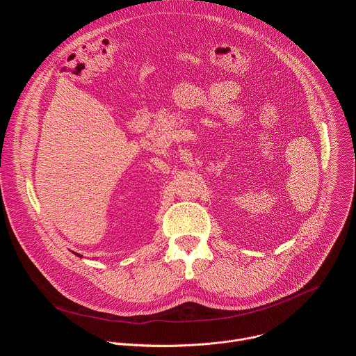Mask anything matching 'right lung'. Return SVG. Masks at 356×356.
Instances as JSON below:
<instances>
[{"instance_id": "right-lung-1", "label": "right lung", "mask_w": 356, "mask_h": 356, "mask_svg": "<svg viewBox=\"0 0 356 356\" xmlns=\"http://www.w3.org/2000/svg\"><path fill=\"white\" fill-rule=\"evenodd\" d=\"M74 254H76V255H79V257H83V255H80V254H77V252H74Z\"/></svg>"}]
</instances>
